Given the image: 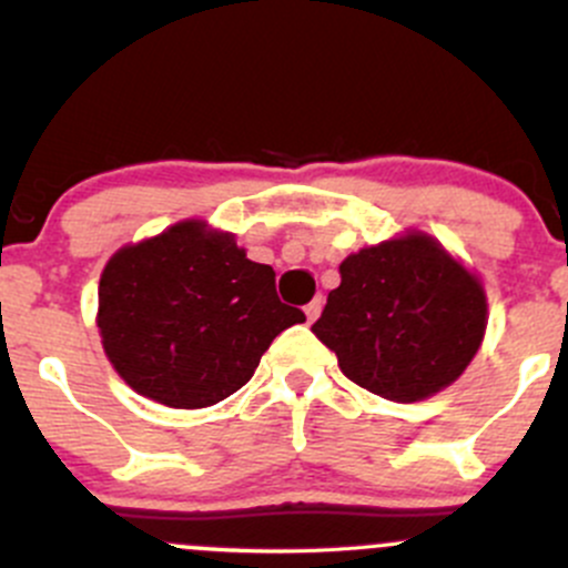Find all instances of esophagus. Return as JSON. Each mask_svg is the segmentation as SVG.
Returning a JSON list of instances; mask_svg holds the SVG:
<instances>
[{
	"mask_svg": "<svg viewBox=\"0 0 568 568\" xmlns=\"http://www.w3.org/2000/svg\"><path fill=\"white\" fill-rule=\"evenodd\" d=\"M318 313H321V300H313L311 305H305V316H307V321H316L318 318Z\"/></svg>",
	"mask_w": 568,
	"mask_h": 568,
	"instance_id": "34e87169",
	"label": "esophagus"
}]
</instances>
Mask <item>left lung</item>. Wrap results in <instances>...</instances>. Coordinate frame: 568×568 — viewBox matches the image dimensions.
I'll return each mask as SVG.
<instances>
[{
	"label": "left lung",
	"mask_w": 568,
	"mask_h": 568,
	"mask_svg": "<svg viewBox=\"0 0 568 568\" xmlns=\"http://www.w3.org/2000/svg\"><path fill=\"white\" fill-rule=\"evenodd\" d=\"M478 277L426 233L382 242L341 263L313 332L354 385L412 404L456 382L480 348Z\"/></svg>",
	"instance_id": "8db88e82"
}]
</instances>
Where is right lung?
<instances>
[{
	"mask_svg": "<svg viewBox=\"0 0 568 568\" xmlns=\"http://www.w3.org/2000/svg\"><path fill=\"white\" fill-rule=\"evenodd\" d=\"M300 307L231 233L189 220L118 250L99 283L104 352L125 385L173 409L220 404L255 374Z\"/></svg>",
	"mask_w": 568,
	"mask_h": 568,
	"instance_id": "1",
	"label": "right lung"
}]
</instances>
